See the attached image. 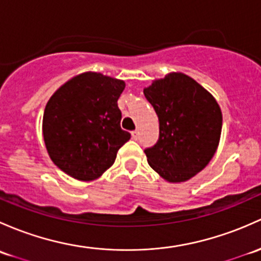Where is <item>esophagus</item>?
<instances>
[{
  "label": "esophagus",
  "instance_id": "34e87169",
  "mask_svg": "<svg viewBox=\"0 0 261 261\" xmlns=\"http://www.w3.org/2000/svg\"><path fill=\"white\" fill-rule=\"evenodd\" d=\"M131 138H133V140H138L139 139L138 131H133V133H131Z\"/></svg>",
  "mask_w": 261,
  "mask_h": 261
}]
</instances>
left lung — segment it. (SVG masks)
Returning a JSON list of instances; mask_svg holds the SVG:
<instances>
[{"mask_svg":"<svg viewBox=\"0 0 261 261\" xmlns=\"http://www.w3.org/2000/svg\"><path fill=\"white\" fill-rule=\"evenodd\" d=\"M144 95L159 117L160 136L145 150L149 165L169 182H184L215 155L223 114L213 95L182 72L153 80Z\"/></svg>","mask_w":261,"mask_h":261,"instance_id":"left-lung-1","label":"left lung"}]
</instances>
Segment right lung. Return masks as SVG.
<instances>
[{"mask_svg":"<svg viewBox=\"0 0 261 261\" xmlns=\"http://www.w3.org/2000/svg\"><path fill=\"white\" fill-rule=\"evenodd\" d=\"M125 82L100 72L73 76L55 91L45 108L42 135L59 169L80 181L98 179L131 138L121 130L117 100Z\"/></svg>","mask_w":261,"mask_h":261,"instance_id":"1","label":"right lung"}]
</instances>
